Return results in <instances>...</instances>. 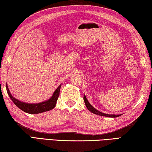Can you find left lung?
Segmentation results:
<instances>
[{"label":"left lung","mask_w":152,"mask_h":152,"mask_svg":"<svg viewBox=\"0 0 152 152\" xmlns=\"http://www.w3.org/2000/svg\"><path fill=\"white\" fill-rule=\"evenodd\" d=\"M83 100L85 102V104H86V107L87 108V110H88L89 111H91V113H94V114H96V115H101V116H105V117H108V118H118V117L121 115V114L120 115H115V114H106L104 113H102L101 112V111H98L96 109L94 108L93 106L90 104L89 102H88V100L86 98V95H84L83 96Z\"/></svg>","instance_id":"left-lung-1"}]
</instances>
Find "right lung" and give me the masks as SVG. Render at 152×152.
I'll list each match as a JSON object with an SVG mask.
<instances>
[{"mask_svg": "<svg viewBox=\"0 0 152 152\" xmlns=\"http://www.w3.org/2000/svg\"><path fill=\"white\" fill-rule=\"evenodd\" d=\"M61 87V84L57 87V89H56L55 92L53 93L52 96L50 97L49 99L38 103H28L23 102H21V101L15 98L11 95V94H10L9 87L7 86V84L6 86L8 95H9V97L12 101V102L14 103L20 110L30 114H37L43 113L45 112V111H50L53 110V108H55L56 104H57V99L58 96H59Z\"/></svg>", "mask_w": 152, "mask_h": 152, "instance_id": "obj_1", "label": "right lung"}]
</instances>
